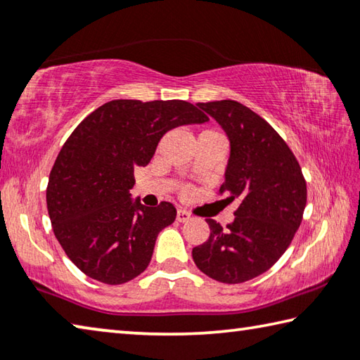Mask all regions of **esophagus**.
Returning <instances> with one entry per match:
<instances>
[{
  "instance_id": "1",
  "label": "esophagus",
  "mask_w": 360,
  "mask_h": 360,
  "mask_svg": "<svg viewBox=\"0 0 360 360\" xmlns=\"http://www.w3.org/2000/svg\"><path fill=\"white\" fill-rule=\"evenodd\" d=\"M191 219V212H187L186 210H178L176 212V221L178 222H187Z\"/></svg>"
}]
</instances>
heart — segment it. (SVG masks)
<instances>
[{
    "instance_id": "b5f03b06",
    "label": "heart",
    "mask_w": 360,
    "mask_h": 360,
    "mask_svg": "<svg viewBox=\"0 0 360 360\" xmlns=\"http://www.w3.org/2000/svg\"><path fill=\"white\" fill-rule=\"evenodd\" d=\"M202 135H219V133H216V131H211V130H206V131H203Z\"/></svg>"
}]
</instances>
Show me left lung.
Returning <instances> with one entry per match:
<instances>
[{
	"label": "left lung",
	"instance_id": "8db88e82",
	"mask_svg": "<svg viewBox=\"0 0 360 360\" xmlns=\"http://www.w3.org/2000/svg\"><path fill=\"white\" fill-rule=\"evenodd\" d=\"M227 135L230 157L221 193L240 198L233 222L212 219L210 238L192 249L195 265L219 283L265 273L289 248L307 206V182L295 155L266 120L233 100L198 103Z\"/></svg>",
	"mask_w": 360,
	"mask_h": 360
}]
</instances>
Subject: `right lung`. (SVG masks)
<instances>
[{
  "label": "right lung",
  "instance_id": "right-lung-1",
  "mask_svg": "<svg viewBox=\"0 0 360 360\" xmlns=\"http://www.w3.org/2000/svg\"><path fill=\"white\" fill-rule=\"evenodd\" d=\"M208 120L182 100H112L76 127L53 163L46 200L53 233L79 270L115 285L148 268L176 208L131 200L133 172L148 165L167 131Z\"/></svg>",
  "mask_w": 360,
  "mask_h": 360
}]
</instances>
